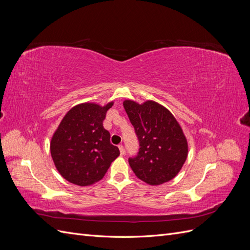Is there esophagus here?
<instances>
[{"label": "esophagus", "mask_w": 250, "mask_h": 250, "mask_svg": "<svg viewBox=\"0 0 250 250\" xmlns=\"http://www.w3.org/2000/svg\"><path fill=\"white\" fill-rule=\"evenodd\" d=\"M119 149H120V153L121 155H124L125 154V149L123 145H119Z\"/></svg>", "instance_id": "esophagus-1"}]
</instances>
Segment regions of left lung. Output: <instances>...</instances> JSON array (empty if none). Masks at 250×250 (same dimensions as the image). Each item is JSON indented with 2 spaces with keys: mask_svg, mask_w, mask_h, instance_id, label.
Instances as JSON below:
<instances>
[{
  "mask_svg": "<svg viewBox=\"0 0 250 250\" xmlns=\"http://www.w3.org/2000/svg\"><path fill=\"white\" fill-rule=\"evenodd\" d=\"M140 142L130 167L138 178L150 186H160L175 177L188 157V141L177 120L160 103L123 102Z\"/></svg>",
  "mask_w": 250,
  "mask_h": 250,
  "instance_id": "obj_1",
  "label": "left lung"
}]
</instances>
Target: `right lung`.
Wrapping results in <instances>:
<instances>
[{"mask_svg":"<svg viewBox=\"0 0 250 250\" xmlns=\"http://www.w3.org/2000/svg\"><path fill=\"white\" fill-rule=\"evenodd\" d=\"M86 102L71 108L51 139L50 151L57 171L71 184L90 186L101 180L120 155L110 144L103 120L112 106Z\"/></svg>","mask_w":250,"mask_h":250,"instance_id":"obj_1","label":"right lung"}]
</instances>
